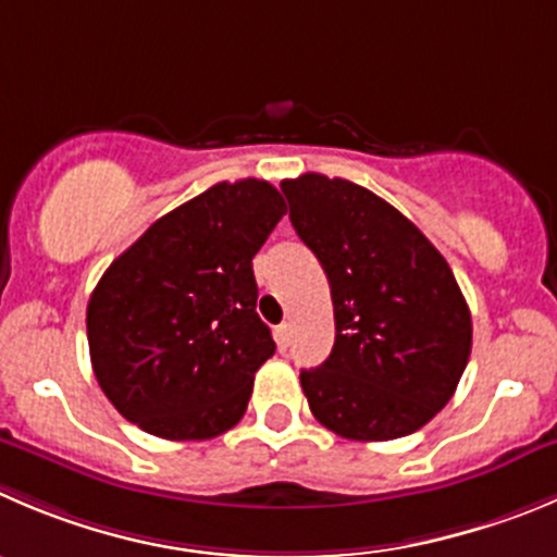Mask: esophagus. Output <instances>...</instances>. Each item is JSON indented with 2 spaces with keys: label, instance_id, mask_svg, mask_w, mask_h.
<instances>
[{
  "label": "esophagus",
  "instance_id": "34e87169",
  "mask_svg": "<svg viewBox=\"0 0 557 557\" xmlns=\"http://www.w3.org/2000/svg\"><path fill=\"white\" fill-rule=\"evenodd\" d=\"M289 338H293V327H289V322H284V325L275 327V344H278V349H287Z\"/></svg>",
  "mask_w": 557,
  "mask_h": 557
}]
</instances>
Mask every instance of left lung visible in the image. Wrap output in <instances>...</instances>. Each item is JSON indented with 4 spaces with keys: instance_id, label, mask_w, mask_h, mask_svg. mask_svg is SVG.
I'll use <instances>...</instances> for the list:
<instances>
[{
    "instance_id": "left-lung-1",
    "label": "left lung",
    "mask_w": 557,
    "mask_h": 557,
    "mask_svg": "<svg viewBox=\"0 0 557 557\" xmlns=\"http://www.w3.org/2000/svg\"><path fill=\"white\" fill-rule=\"evenodd\" d=\"M289 221L331 284L336 342L300 372L311 412L347 441H396L457 391L473 322L451 268L377 194L342 177L284 180Z\"/></svg>"
}]
</instances>
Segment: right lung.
I'll list each match as a JSON object with an SVG mask.
<instances>
[{"label":"right lung","mask_w":557,"mask_h":557,"mask_svg":"<svg viewBox=\"0 0 557 557\" xmlns=\"http://www.w3.org/2000/svg\"><path fill=\"white\" fill-rule=\"evenodd\" d=\"M287 213L264 180L215 183L158 219L89 295L92 372L111 405L163 441H210L246 412L275 352L251 259Z\"/></svg>","instance_id":"1"}]
</instances>
